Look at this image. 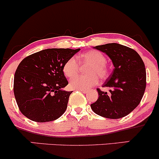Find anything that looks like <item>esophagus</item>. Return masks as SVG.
<instances>
[{"instance_id": "obj_1", "label": "esophagus", "mask_w": 159, "mask_h": 159, "mask_svg": "<svg viewBox=\"0 0 159 159\" xmlns=\"http://www.w3.org/2000/svg\"><path fill=\"white\" fill-rule=\"evenodd\" d=\"M80 92H83V93H84V94H86L87 93V91L86 90H80Z\"/></svg>"}]
</instances>
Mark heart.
I'll return each instance as SVG.
<instances>
[{"instance_id":"1","label":"heart","mask_w":159,"mask_h":159,"mask_svg":"<svg viewBox=\"0 0 159 159\" xmlns=\"http://www.w3.org/2000/svg\"><path fill=\"white\" fill-rule=\"evenodd\" d=\"M78 60L83 64L90 65L89 76H77L70 82V87L75 90H88L98 83V77L105 80L108 77L109 71L107 67V58L101 52L91 50L83 53L78 57ZM79 69V61L74 57H71L63 66V72L67 77H73Z\"/></svg>"}]
</instances>
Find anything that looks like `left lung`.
<instances>
[{
	"label": "left lung",
	"instance_id": "8db88e82",
	"mask_svg": "<svg viewBox=\"0 0 159 159\" xmlns=\"http://www.w3.org/2000/svg\"><path fill=\"white\" fill-rule=\"evenodd\" d=\"M112 61L114 69L103 83L110 89V94L98 89V98L91 104L98 115L108 119L125 116L138 106L146 89V68L138 53L119 43L96 46Z\"/></svg>",
	"mask_w": 159,
	"mask_h": 159
}]
</instances>
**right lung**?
<instances>
[{
    "instance_id": "1",
    "label": "right lung",
    "mask_w": 159,
    "mask_h": 159,
    "mask_svg": "<svg viewBox=\"0 0 159 159\" xmlns=\"http://www.w3.org/2000/svg\"><path fill=\"white\" fill-rule=\"evenodd\" d=\"M80 49H46L26 57L18 66L13 91L25 116L37 122L56 120L65 112L70 94L63 66Z\"/></svg>"
}]
</instances>
